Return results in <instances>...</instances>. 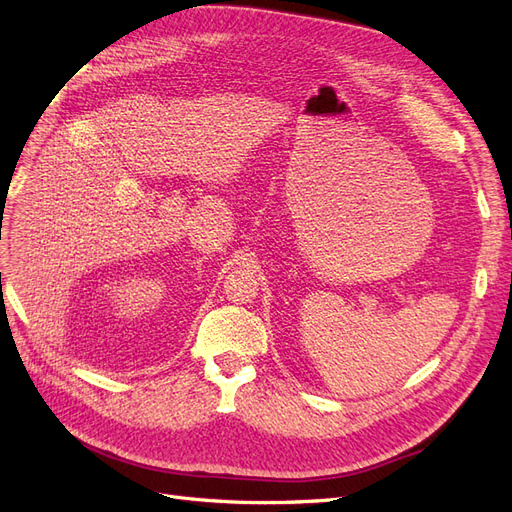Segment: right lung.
<instances>
[{"label": "right lung", "mask_w": 512, "mask_h": 512, "mask_svg": "<svg viewBox=\"0 0 512 512\" xmlns=\"http://www.w3.org/2000/svg\"><path fill=\"white\" fill-rule=\"evenodd\" d=\"M0 279H2V273H0Z\"/></svg>", "instance_id": "obj_1"}]
</instances>
